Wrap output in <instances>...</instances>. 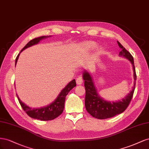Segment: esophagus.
I'll return each instance as SVG.
<instances>
[{
  "instance_id": "obj_1",
  "label": "esophagus",
  "mask_w": 149,
  "mask_h": 149,
  "mask_svg": "<svg viewBox=\"0 0 149 149\" xmlns=\"http://www.w3.org/2000/svg\"><path fill=\"white\" fill-rule=\"evenodd\" d=\"M76 84L77 85H81L83 84V79L82 77L79 76V77L77 78V79H76Z\"/></svg>"
}]
</instances>
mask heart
<instances>
[{
  "instance_id": "obj_1",
  "label": "heart",
  "mask_w": 149,
  "mask_h": 149,
  "mask_svg": "<svg viewBox=\"0 0 149 149\" xmlns=\"http://www.w3.org/2000/svg\"><path fill=\"white\" fill-rule=\"evenodd\" d=\"M83 46L85 48L88 49V50H91V49H93L96 46V44L94 42H92V41H87L84 42L83 44ZM102 50L101 49H99V52H101Z\"/></svg>"
}]
</instances>
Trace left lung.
<instances>
[{
  "mask_svg": "<svg viewBox=\"0 0 149 149\" xmlns=\"http://www.w3.org/2000/svg\"><path fill=\"white\" fill-rule=\"evenodd\" d=\"M118 45L121 49L119 52V56L126 58L130 62L132 65L134 72V87L132 91L127 94L124 98L118 101H108L104 99L97 92L95 86L94 82L90 72L87 70H84L82 73V77L84 80V86L86 89V97H85V106L87 111L93 117L98 119H105L111 118L120 114L128 107L130 102L134 94L136 73L134 66V58L119 42H117Z\"/></svg>",
  "mask_w": 149,
  "mask_h": 149,
  "instance_id": "1",
  "label": "left lung"
}]
</instances>
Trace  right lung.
<instances>
[{
    "label": "right lung",
    "mask_w": 149,
    "mask_h": 149,
    "mask_svg": "<svg viewBox=\"0 0 149 149\" xmlns=\"http://www.w3.org/2000/svg\"><path fill=\"white\" fill-rule=\"evenodd\" d=\"M51 36H42L40 37L36 38L32 40L29 42L28 43L25 45L24 47L21 50L20 52L18 54L15 59V65H16L17 62L18 58L19 57L20 54L22 52L23 50L26 49L30 47L33 46L34 45H37L40 42V41L44 40L47 38L50 37ZM76 86V82L75 80L73 79L70 81L67 86L63 88L62 90L59 93L57 98L55 99L52 103L48 105L44 106V107H39V108H32L29 106L27 105L24 104L22 101H21L19 96L16 93L17 97L19 103L22 107L23 110L26 112L29 117L31 118H36L42 121H47L53 120L54 118H57L58 116L62 113L63 109H64V103L65 100V97L67 95L72 88Z\"/></svg>",
    "instance_id": "add662e5"
}]
</instances>
